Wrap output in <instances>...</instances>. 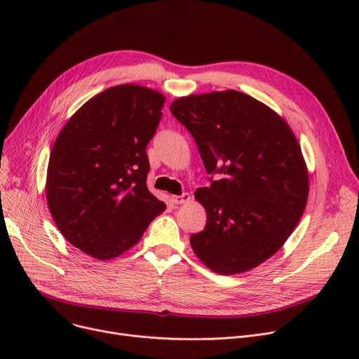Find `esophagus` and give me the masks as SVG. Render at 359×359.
I'll list each match as a JSON object with an SVG mask.
<instances>
[{
  "instance_id": "obj_1",
  "label": "esophagus",
  "mask_w": 359,
  "mask_h": 359,
  "mask_svg": "<svg viewBox=\"0 0 359 359\" xmlns=\"http://www.w3.org/2000/svg\"><path fill=\"white\" fill-rule=\"evenodd\" d=\"M189 201H191V195L187 194V192H184V194H182V195H173V196H172V202H173L175 205L187 203Z\"/></svg>"
}]
</instances>
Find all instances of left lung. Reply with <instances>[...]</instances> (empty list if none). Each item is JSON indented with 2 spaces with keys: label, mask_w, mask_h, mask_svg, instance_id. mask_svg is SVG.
<instances>
[{
  "label": "left lung",
  "mask_w": 359,
  "mask_h": 359,
  "mask_svg": "<svg viewBox=\"0 0 359 359\" xmlns=\"http://www.w3.org/2000/svg\"><path fill=\"white\" fill-rule=\"evenodd\" d=\"M170 111L192 134L208 175H222L195 192L206 211L203 231L191 236L195 255L221 275L259 266L284 246L307 205L309 172L294 132L236 90L180 97Z\"/></svg>",
  "instance_id": "obj_1"
}]
</instances>
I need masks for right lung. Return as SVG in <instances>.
I'll return each mask as SVG.
<instances>
[{
	"mask_svg": "<svg viewBox=\"0 0 359 359\" xmlns=\"http://www.w3.org/2000/svg\"><path fill=\"white\" fill-rule=\"evenodd\" d=\"M165 97L137 84L110 87L84 103L50 151L46 199L72 246L109 260L140 241L164 210L147 187V145Z\"/></svg>",
	"mask_w": 359,
	"mask_h": 359,
	"instance_id": "1",
	"label": "right lung"
}]
</instances>
